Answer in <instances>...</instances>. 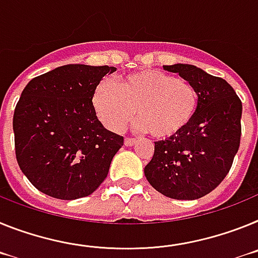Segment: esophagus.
Here are the masks:
<instances>
[{
  "instance_id": "34e87169",
  "label": "esophagus",
  "mask_w": 258,
  "mask_h": 258,
  "mask_svg": "<svg viewBox=\"0 0 258 258\" xmlns=\"http://www.w3.org/2000/svg\"><path fill=\"white\" fill-rule=\"evenodd\" d=\"M135 143H136L135 139H132V138L124 139V145H127V147H132V145L135 144Z\"/></svg>"
}]
</instances>
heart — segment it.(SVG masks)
<instances>
[{
	"label": "heart",
	"instance_id": "heart-1",
	"mask_svg": "<svg viewBox=\"0 0 258 258\" xmlns=\"http://www.w3.org/2000/svg\"><path fill=\"white\" fill-rule=\"evenodd\" d=\"M199 102L191 83L151 69L124 75L116 86L102 80L93 95L95 110L106 128L120 132L138 113L136 128L157 139L180 134L196 115Z\"/></svg>",
	"mask_w": 258,
	"mask_h": 258
}]
</instances>
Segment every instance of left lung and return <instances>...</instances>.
I'll return each mask as SVG.
<instances>
[{
	"mask_svg": "<svg viewBox=\"0 0 258 258\" xmlns=\"http://www.w3.org/2000/svg\"><path fill=\"white\" fill-rule=\"evenodd\" d=\"M163 70L179 74L199 92V109L180 134L154 142V154L144 169L148 182L175 200H196L221 184L240 145L241 101L222 78L194 64Z\"/></svg>",
	"mask_w": 258,
	"mask_h": 258,
	"instance_id": "left-lung-1",
	"label": "left lung"
}]
</instances>
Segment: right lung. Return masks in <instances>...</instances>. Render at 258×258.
I'll list each match as a JSON object with an SVG mask.
<instances>
[{
  "mask_svg": "<svg viewBox=\"0 0 258 258\" xmlns=\"http://www.w3.org/2000/svg\"><path fill=\"white\" fill-rule=\"evenodd\" d=\"M115 67L64 64L26 86L13 118L15 156L40 192L59 200L86 197L106 178L123 136L102 126L92 98Z\"/></svg>",
  "mask_w": 258,
  "mask_h": 258,
  "instance_id": "obj_1",
  "label": "right lung"
}]
</instances>
